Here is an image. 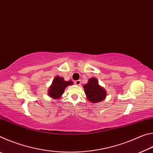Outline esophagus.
Returning <instances> with one entry per match:
<instances>
[{"label":"esophagus","instance_id":"34e87169","mask_svg":"<svg viewBox=\"0 0 153 153\" xmlns=\"http://www.w3.org/2000/svg\"><path fill=\"white\" fill-rule=\"evenodd\" d=\"M75 84H76L77 86H79V85H80V84H81V81H80L79 79L76 80V81H75Z\"/></svg>","mask_w":153,"mask_h":153}]
</instances>
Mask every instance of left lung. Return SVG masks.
Masks as SVG:
<instances>
[{"label": "left lung", "instance_id": "8db88e82", "mask_svg": "<svg viewBox=\"0 0 153 153\" xmlns=\"http://www.w3.org/2000/svg\"><path fill=\"white\" fill-rule=\"evenodd\" d=\"M84 88L88 100L92 103L102 101L107 96L105 89L98 84V80L94 77L88 79L87 84L84 86Z\"/></svg>", "mask_w": 153, "mask_h": 153}]
</instances>
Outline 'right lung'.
<instances>
[{
    "mask_svg": "<svg viewBox=\"0 0 153 153\" xmlns=\"http://www.w3.org/2000/svg\"><path fill=\"white\" fill-rule=\"evenodd\" d=\"M73 84L72 81H65L63 77L56 76L53 79L51 86L49 88L48 95L54 99H58L63 94L67 86Z\"/></svg>",
    "mask_w": 153,
    "mask_h": 153,
    "instance_id": "1",
    "label": "right lung"
}]
</instances>
